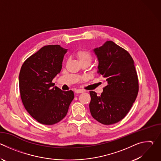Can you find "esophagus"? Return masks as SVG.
Returning a JSON list of instances; mask_svg holds the SVG:
<instances>
[{"label":"esophagus","instance_id":"esophagus-1","mask_svg":"<svg viewBox=\"0 0 161 161\" xmlns=\"http://www.w3.org/2000/svg\"><path fill=\"white\" fill-rule=\"evenodd\" d=\"M83 90H75V93L76 94H81V93H83Z\"/></svg>","mask_w":161,"mask_h":161}]
</instances>
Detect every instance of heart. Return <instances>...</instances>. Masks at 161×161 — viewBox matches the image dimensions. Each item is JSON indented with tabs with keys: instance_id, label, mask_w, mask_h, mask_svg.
<instances>
[{
	"instance_id": "obj_1",
	"label": "heart",
	"mask_w": 161,
	"mask_h": 161,
	"mask_svg": "<svg viewBox=\"0 0 161 161\" xmlns=\"http://www.w3.org/2000/svg\"><path fill=\"white\" fill-rule=\"evenodd\" d=\"M75 56L80 64L83 62H90L92 60V55L90 52L85 49H80L75 53Z\"/></svg>"
}]
</instances>
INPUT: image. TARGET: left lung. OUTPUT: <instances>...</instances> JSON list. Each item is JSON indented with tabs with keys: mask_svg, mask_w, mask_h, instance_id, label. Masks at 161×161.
<instances>
[{
	"mask_svg": "<svg viewBox=\"0 0 161 161\" xmlns=\"http://www.w3.org/2000/svg\"><path fill=\"white\" fill-rule=\"evenodd\" d=\"M94 52L99 62L97 73L107 85L101 96L90 91V113L104 125L115 124L126 116L138 93L134 60L128 52L111 41L94 48Z\"/></svg>",
	"mask_w": 161,
	"mask_h": 161,
	"instance_id": "left-lung-1",
	"label": "left lung"
}]
</instances>
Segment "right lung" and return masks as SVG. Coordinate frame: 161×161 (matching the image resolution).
Masks as SVG:
<instances>
[{
  "label": "right lung",
  "instance_id": "1",
  "mask_svg": "<svg viewBox=\"0 0 161 161\" xmlns=\"http://www.w3.org/2000/svg\"><path fill=\"white\" fill-rule=\"evenodd\" d=\"M67 52L58 44L44 46L21 67L19 87L22 103L31 115L44 125L62 120L75 97L72 90L63 91L52 83L62 69Z\"/></svg>",
  "mask_w": 161,
  "mask_h": 161
}]
</instances>
